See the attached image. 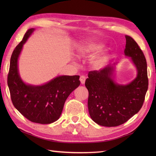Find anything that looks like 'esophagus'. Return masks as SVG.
<instances>
[{"mask_svg": "<svg viewBox=\"0 0 156 156\" xmlns=\"http://www.w3.org/2000/svg\"><path fill=\"white\" fill-rule=\"evenodd\" d=\"M80 80L82 84H84L85 83V80H86V77L84 76H81L80 77Z\"/></svg>", "mask_w": 156, "mask_h": 156, "instance_id": "esophagus-1", "label": "esophagus"}]
</instances>
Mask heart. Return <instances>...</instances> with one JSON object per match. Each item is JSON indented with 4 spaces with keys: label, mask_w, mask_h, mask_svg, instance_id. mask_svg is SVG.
Wrapping results in <instances>:
<instances>
[{
    "label": "heart",
    "mask_w": 156,
    "mask_h": 156,
    "mask_svg": "<svg viewBox=\"0 0 156 156\" xmlns=\"http://www.w3.org/2000/svg\"><path fill=\"white\" fill-rule=\"evenodd\" d=\"M102 48V44L96 42H90L79 46L78 48V55L82 56L86 54H92L99 51ZM107 59V54L101 53L92 59V66L95 68H99L103 66Z\"/></svg>",
    "instance_id": "b5f03b06"
}]
</instances>
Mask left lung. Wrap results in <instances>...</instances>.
<instances>
[{"instance_id":"1","label":"left lung","mask_w":156,"mask_h":156,"mask_svg":"<svg viewBox=\"0 0 156 156\" xmlns=\"http://www.w3.org/2000/svg\"><path fill=\"white\" fill-rule=\"evenodd\" d=\"M125 55L131 58L137 74L126 85L112 78L115 67L108 66L99 71H90L85 86L88 90V108L91 119L105 127L123 124L140 111L148 88L147 62L140 48L130 36L125 35Z\"/></svg>"}]
</instances>
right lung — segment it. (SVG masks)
<instances>
[{"mask_svg": "<svg viewBox=\"0 0 156 156\" xmlns=\"http://www.w3.org/2000/svg\"><path fill=\"white\" fill-rule=\"evenodd\" d=\"M34 30L29 29L13 51L7 83L13 105L25 118L36 123L49 124L60 117L66 100L80 84V76H58L40 86L27 84L22 80L18 59L23 45Z\"/></svg>", "mask_w": 156, "mask_h": 156, "instance_id": "add662e5", "label": "right lung"}]
</instances>
